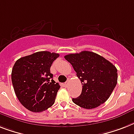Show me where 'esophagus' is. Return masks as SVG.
Returning a JSON list of instances; mask_svg holds the SVG:
<instances>
[{
  "label": "esophagus",
  "instance_id": "esophagus-1",
  "mask_svg": "<svg viewBox=\"0 0 134 134\" xmlns=\"http://www.w3.org/2000/svg\"><path fill=\"white\" fill-rule=\"evenodd\" d=\"M64 85H65V87H67V86L69 85V80H67V82H65V84H64Z\"/></svg>",
  "mask_w": 134,
  "mask_h": 134
}]
</instances>
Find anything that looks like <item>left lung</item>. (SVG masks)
Wrapping results in <instances>:
<instances>
[{"mask_svg":"<svg viewBox=\"0 0 134 134\" xmlns=\"http://www.w3.org/2000/svg\"><path fill=\"white\" fill-rule=\"evenodd\" d=\"M82 82V92L72 98L76 105L84 109H93L109 98L118 80L116 67L103 56L92 52L65 56Z\"/></svg>","mask_w":134,"mask_h":134,"instance_id":"1","label":"left lung"}]
</instances>
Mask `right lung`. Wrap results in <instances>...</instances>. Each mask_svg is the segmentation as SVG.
I'll use <instances>...</instances> for the list:
<instances>
[{
	"label": "right lung",
	"instance_id": "1",
	"mask_svg": "<svg viewBox=\"0 0 134 134\" xmlns=\"http://www.w3.org/2000/svg\"><path fill=\"white\" fill-rule=\"evenodd\" d=\"M58 56L42 51L20 58L14 64L12 71L14 92L28 110L41 112L54 105L60 86L53 80L50 67Z\"/></svg>",
	"mask_w": 134,
	"mask_h": 134
}]
</instances>
